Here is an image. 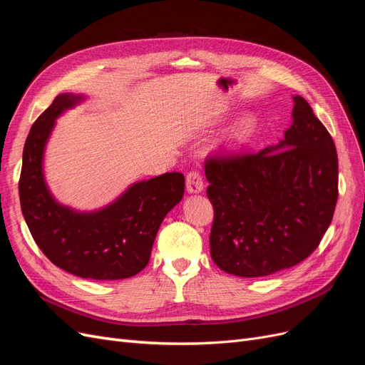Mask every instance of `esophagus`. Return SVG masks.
Listing matches in <instances>:
<instances>
[{
  "instance_id": "esophagus-1",
  "label": "esophagus",
  "mask_w": 365,
  "mask_h": 365,
  "mask_svg": "<svg viewBox=\"0 0 365 365\" xmlns=\"http://www.w3.org/2000/svg\"><path fill=\"white\" fill-rule=\"evenodd\" d=\"M185 189L189 193H200L204 189L202 175L197 170H192L185 176Z\"/></svg>"
}]
</instances>
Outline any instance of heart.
<instances>
[{"label": "heart", "mask_w": 365, "mask_h": 365, "mask_svg": "<svg viewBox=\"0 0 365 365\" xmlns=\"http://www.w3.org/2000/svg\"><path fill=\"white\" fill-rule=\"evenodd\" d=\"M256 129V118L251 114L242 115L224 135V145L230 150H239L251 140Z\"/></svg>", "instance_id": "obj_1"}]
</instances>
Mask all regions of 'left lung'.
I'll return each instance as SVG.
<instances>
[{
	"label": "left lung",
	"mask_w": 365,
	"mask_h": 365,
	"mask_svg": "<svg viewBox=\"0 0 365 365\" xmlns=\"http://www.w3.org/2000/svg\"><path fill=\"white\" fill-rule=\"evenodd\" d=\"M215 219L210 254L239 277L288 269L317 250L338 200L335 143L302 96L275 146L205 161Z\"/></svg>",
	"instance_id": "8db88e82"
}]
</instances>
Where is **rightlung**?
<instances>
[{
  "instance_id": "right-lung-1",
  "label": "right lung",
  "mask_w": 365,
  "mask_h": 365,
  "mask_svg": "<svg viewBox=\"0 0 365 365\" xmlns=\"http://www.w3.org/2000/svg\"><path fill=\"white\" fill-rule=\"evenodd\" d=\"M82 98L59 94L33 123L19 176L21 210L36 245L61 269L93 280L128 279L149 263L163 219L182 200L184 175L172 172L132 184L97 212L61 205L43 180V149L56 118Z\"/></svg>"
}]
</instances>
